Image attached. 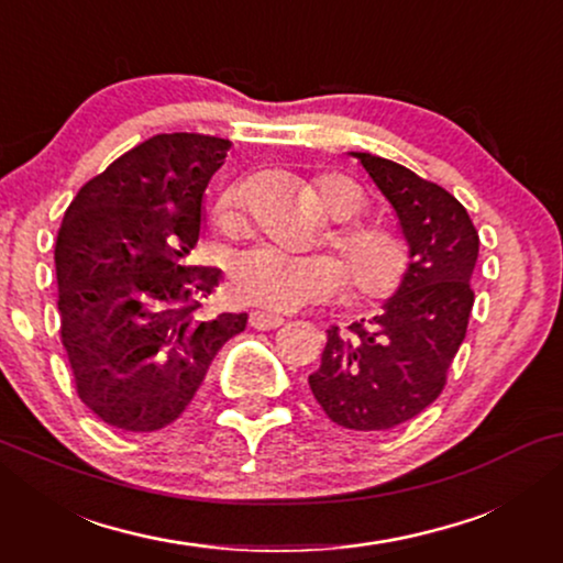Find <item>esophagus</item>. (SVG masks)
<instances>
[{
    "mask_svg": "<svg viewBox=\"0 0 563 563\" xmlns=\"http://www.w3.org/2000/svg\"><path fill=\"white\" fill-rule=\"evenodd\" d=\"M251 328L256 330H276L279 325H284L282 314H272V312H251Z\"/></svg>",
    "mask_w": 563,
    "mask_h": 563,
    "instance_id": "1",
    "label": "esophagus"
}]
</instances>
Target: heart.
Masks as SVG:
<instances>
[{"label":"heart","mask_w":563,"mask_h":563,"mask_svg":"<svg viewBox=\"0 0 563 563\" xmlns=\"http://www.w3.org/2000/svg\"><path fill=\"white\" fill-rule=\"evenodd\" d=\"M314 191L328 218L341 222L330 233V243L350 268L345 269L343 261L330 253L289 256L276 249H253L241 253L230 268L228 291L235 302L289 312L341 297L349 287V272L353 291L364 302H379L399 289L410 264V253L391 228L379 222H351L361 218L368 207L361 184L351 176L330 172L314 179ZM241 205L243 184H230L214 205L218 225L233 228Z\"/></svg>","instance_id":"obj_1"}]
</instances>
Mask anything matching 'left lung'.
<instances>
[{
    "label": "left lung",
    "instance_id": "8db88e82",
    "mask_svg": "<svg viewBox=\"0 0 563 563\" xmlns=\"http://www.w3.org/2000/svg\"><path fill=\"white\" fill-rule=\"evenodd\" d=\"M395 210L410 264L384 312L330 328L310 389L335 426L389 430L433 405L464 343L479 256L466 207L451 191L372 153H351Z\"/></svg>",
    "mask_w": 563,
    "mask_h": 563
}]
</instances>
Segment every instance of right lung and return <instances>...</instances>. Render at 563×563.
Instances as JSON below:
<instances>
[{
  "instance_id": "obj_1",
  "label": "right lung",
  "mask_w": 563,
  "mask_h": 563,
  "mask_svg": "<svg viewBox=\"0 0 563 563\" xmlns=\"http://www.w3.org/2000/svg\"><path fill=\"white\" fill-rule=\"evenodd\" d=\"M230 141L161 133L84 184L56 238L60 341L81 402L107 426L151 433L187 410L249 314H199L220 272L189 266L202 197Z\"/></svg>"
}]
</instances>
